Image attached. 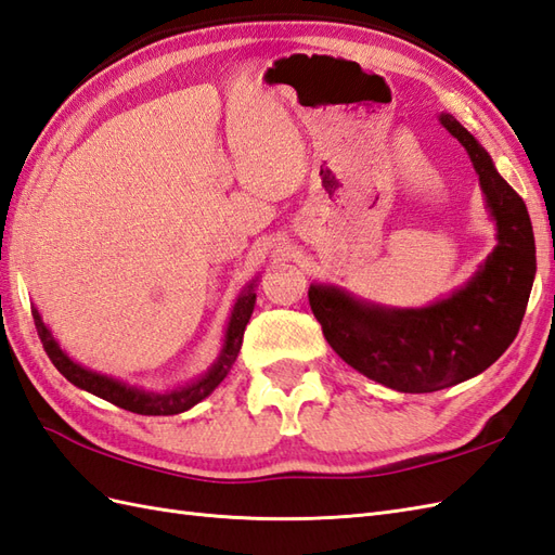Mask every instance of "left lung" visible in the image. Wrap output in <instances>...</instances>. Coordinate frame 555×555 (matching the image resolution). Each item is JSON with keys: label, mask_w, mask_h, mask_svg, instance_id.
Masks as SVG:
<instances>
[{"label": "left lung", "mask_w": 555, "mask_h": 555, "mask_svg": "<svg viewBox=\"0 0 555 555\" xmlns=\"http://www.w3.org/2000/svg\"><path fill=\"white\" fill-rule=\"evenodd\" d=\"M440 125L466 147L496 223V247L478 273L426 308H384L332 285H310V310L336 356L400 393H434L490 367L516 339L537 273L522 197L452 115Z\"/></svg>", "instance_id": "obj_1"}]
</instances>
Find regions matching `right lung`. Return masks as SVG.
I'll return each mask as SVG.
<instances>
[{"label":"right lung","mask_w":555,"mask_h":555,"mask_svg":"<svg viewBox=\"0 0 555 555\" xmlns=\"http://www.w3.org/2000/svg\"><path fill=\"white\" fill-rule=\"evenodd\" d=\"M254 285H256V280H251L249 285L237 296V304L231 313V322H228V330H225L223 348L211 367L202 374L197 382L188 384L183 388L167 390V393H147V390H143V388L121 384L119 379H113V376H105V374L82 367V364H77L75 360L67 358L65 350H61L56 339H53L51 332L47 330V324L42 322V315L37 313V308H33V318H35V327H37L39 339H42V346L47 350L49 360L53 362V367H56L67 382L75 384L77 388L89 390V393L99 396L107 402L117 404V408H121V410H129L133 414L169 416V414H181L185 410H191L193 404L205 400L211 390L225 379V374L231 372V367L237 360V353H240L242 336H245V327H247L254 304H256Z\"/></svg>","instance_id":"1"}]
</instances>
